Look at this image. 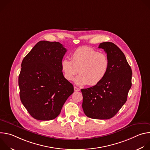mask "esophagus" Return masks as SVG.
<instances>
[{"instance_id":"obj_1","label":"esophagus","mask_w":150,"mask_h":150,"mask_svg":"<svg viewBox=\"0 0 150 150\" xmlns=\"http://www.w3.org/2000/svg\"><path fill=\"white\" fill-rule=\"evenodd\" d=\"M74 90L75 91H80V89L76 87H74Z\"/></svg>"}]
</instances>
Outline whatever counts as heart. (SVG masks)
<instances>
[{
  "instance_id": "heart-1",
  "label": "heart",
  "mask_w": 150,
  "mask_h": 150,
  "mask_svg": "<svg viewBox=\"0 0 150 150\" xmlns=\"http://www.w3.org/2000/svg\"><path fill=\"white\" fill-rule=\"evenodd\" d=\"M109 59L105 54L99 53L93 48L81 47L71 55V60L65 58L61 62V69L68 81L75 79L78 85L88 84L94 86L105 76L109 69Z\"/></svg>"
}]
</instances>
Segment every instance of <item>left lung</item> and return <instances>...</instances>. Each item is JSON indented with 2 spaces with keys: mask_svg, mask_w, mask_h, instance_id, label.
<instances>
[{
  "mask_svg": "<svg viewBox=\"0 0 150 150\" xmlns=\"http://www.w3.org/2000/svg\"><path fill=\"white\" fill-rule=\"evenodd\" d=\"M103 49L109 59V69L97 85L81 89L85 115L96 119L113 117L127 100L132 86V72L122 50L112 42H103Z\"/></svg>",
  "mask_w": 150,
  "mask_h": 150,
  "instance_id": "obj_1",
  "label": "left lung"
}]
</instances>
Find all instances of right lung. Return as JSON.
I'll return each mask as SVG.
<instances>
[{
    "label": "right lung",
    "instance_id": "obj_1",
    "mask_svg": "<svg viewBox=\"0 0 150 150\" xmlns=\"http://www.w3.org/2000/svg\"><path fill=\"white\" fill-rule=\"evenodd\" d=\"M67 51L59 42L40 41L21 63L18 78L20 99L37 120L55 119L74 93L73 85L64 77L61 69Z\"/></svg>",
    "mask_w": 150,
    "mask_h": 150
}]
</instances>
